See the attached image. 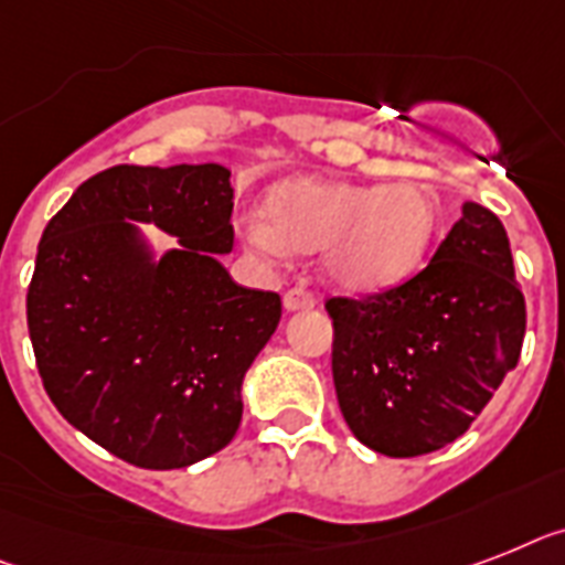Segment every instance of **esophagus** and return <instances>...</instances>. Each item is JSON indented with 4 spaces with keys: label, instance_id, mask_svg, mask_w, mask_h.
I'll return each instance as SVG.
<instances>
[{
    "label": "esophagus",
    "instance_id": "obj_1",
    "mask_svg": "<svg viewBox=\"0 0 565 565\" xmlns=\"http://www.w3.org/2000/svg\"><path fill=\"white\" fill-rule=\"evenodd\" d=\"M282 302H286V309H288V311L315 309V306H317V297L309 291V288L294 286V288H288L286 297H282Z\"/></svg>",
    "mask_w": 565,
    "mask_h": 565
}]
</instances>
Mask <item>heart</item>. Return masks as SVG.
<instances>
[{"instance_id": "obj_1", "label": "heart", "mask_w": 565, "mask_h": 565, "mask_svg": "<svg viewBox=\"0 0 565 565\" xmlns=\"http://www.w3.org/2000/svg\"><path fill=\"white\" fill-rule=\"evenodd\" d=\"M265 213L268 222H245L254 248L323 250L329 277L349 291H384L404 282L430 254L441 218L433 190L416 181L384 188L282 181L268 195Z\"/></svg>"}]
</instances>
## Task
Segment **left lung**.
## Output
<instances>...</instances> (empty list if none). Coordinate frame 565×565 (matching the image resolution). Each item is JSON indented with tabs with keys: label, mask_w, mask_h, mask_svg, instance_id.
Masks as SVG:
<instances>
[{
	"label": "left lung",
	"mask_w": 565,
	"mask_h": 565,
	"mask_svg": "<svg viewBox=\"0 0 565 565\" xmlns=\"http://www.w3.org/2000/svg\"><path fill=\"white\" fill-rule=\"evenodd\" d=\"M332 377L355 439L393 459L450 445L520 361L525 297L500 216L465 204L430 263L363 297H329Z\"/></svg>",
	"instance_id": "1"
}]
</instances>
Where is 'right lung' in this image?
Listing matches in <instances>:
<instances>
[{
  "label": "right lung",
  "mask_w": 565,
  "mask_h": 565,
  "mask_svg": "<svg viewBox=\"0 0 565 565\" xmlns=\"http://www.w3.org/2000/svg\"><path fill=\"white\" fill-rule=\"evenodd\" d=\"M231 170L118 164L86 179L42 231L28 334L51 404L135 468L207 459L236 436L242 377L282 315L277 291L242 288ZM124 217L156 221L184 252L152 266Z\"/></svg>",
  "instance_id": "1"
}]
</instances>
